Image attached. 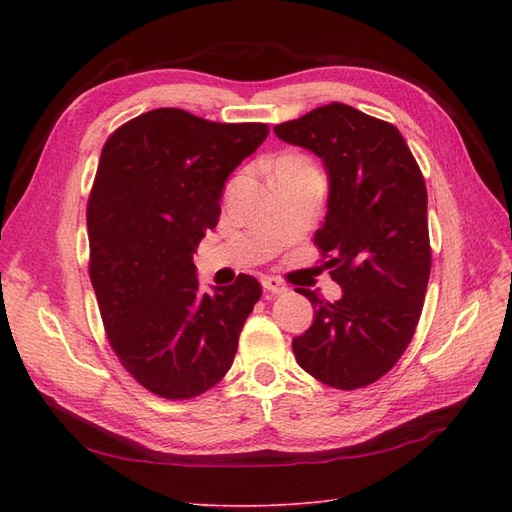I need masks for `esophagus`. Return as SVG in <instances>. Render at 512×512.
<instances>
[{
  "label": "esophagus",
  "mask_w": 512,
  "mask_h": 512,
  "mask_svg": "<svg viewBox=\"0 0 512 512\" xmlns=\"http://www.w3.org/2000/svg\"><path fill=\"white\" fill-rule=\"evenodd\" d=\"M262 286H264V290L273 292V295H281V292L288 290L284 281L277 279V277H264V279H262Z\"/></svg>",
  "instance_id": "1"
}]
</instances>
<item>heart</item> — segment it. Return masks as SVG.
<instances>
[{"mask_svg":"<svg viewBox=\"0 0 512 512\" xmlns=\"http://www.w3.org/2000/svg\"><path fill=\"white\" fill-rule=\"evenodd\" d=\"M281 160H292V162H303L301 158H295V156H288V158H281ZM303 165H306V162H303Z\"/></svg>","mask_w":512,"mask_h":512,"instance_id":"heart-1","label":"heart"}]
</instances>
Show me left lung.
Listing matches in <instances>:
<instances>
[{
  "label": "left lung",
  "mask_w": 512,
  "mask_h": 512,
  "mask_svg": "<svg viewBox=\"0 0 512 512\" xmlns=\"http://www.w3.org/2000/svg\"><path fill=\"white\" fill-rule=\"evenodd\" d=\"M290 145L314 151L330 178L328 215L314 233L339 301L299 290L317 312L295 336L297 363L323 385L376 383L413 339L431 273L427 187L398 129L345 103L275 125Z\"/></svg>",
  "instance_id": "obj_1"
}]
</instances>
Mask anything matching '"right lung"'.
Returning <instances> with one entry per match:
<instances>
[{
	"label": "right lung",
	"instance_id": "add662e5",
	"mask_svg": "<svg viewBox=\"0 0 512 512\" xmlns=\"http://www.w3.org/2000/svg\"><path fill=\"white\" fill-rule=\"evenodd\" d=\"M160 107L103 145L88 200L90 279L118 361L136 383L189 400L220 383L262 286L200 290L193 250L220 220L226 178L268 136Z\"/></svg>",
	"mask_w": 512,
	"mask_h": 512
}]
</instances>
